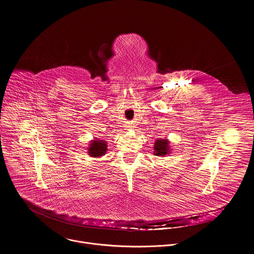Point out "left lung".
<instances>
[{
	"label": "left lung",
	"mask_w": 254,
	"mask_h": 254,
	"mask_svg": "<svg viewBox=\"0 0 254 254\" xmlns=\"http://www.w3.org/2000/svg\"><path fill=\"white\" fill-rule=\"evenodd\" d=\"M155 152L156 156H165L169 153V141L167 139H157L155 142Z\"/></svg>",
	"instance_id": "8db88e82"
}]
</instances>
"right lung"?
<instances>
[{
	"label": "right lung",
	"mask_w": 254,
	"mask_h": 254,
	"mask_svg": "<svg viewBox=\"0 0 254 254\" xmlns=\"http://www.w3.org/2000/svg\"><path fill=\"white\" fill-rule=\"evenodd\" d=\"M107 151V147H106V142L104 140H100V139H95L92 140V143L89 146L88 149V154L91 157H100L105 155Z\"/></svg>",
	"instance_id": "obj_1"
}]
</instances>
